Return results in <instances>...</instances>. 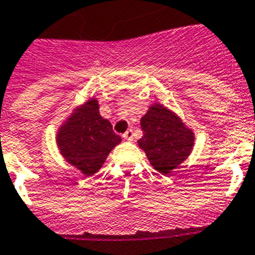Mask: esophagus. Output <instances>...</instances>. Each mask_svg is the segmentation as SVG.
Instances as JSON below:
<instances>
[{"instance_id": "obj_1", "label": "esophagus", "mask_w": 255, "mask_h": 255, "mask_svg": "<svg viewBox=\"0 0 255 255\" xmlns=\"http://www.w3.org/2000/svg\"><path fill=\"white\" fill-rule=\"evenodd\" d=\"M123 137H125V140L132 141V140H133V130L128 129L127 132H126V133L123 134Z\"/></svg>"}]
</instances>
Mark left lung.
Returning <instances> with one entry per match:
<instances>
[{"instance_id":"left-lung-1","label":"left lung","mask_w":255,"mask_h":255,"mask_svg":"<svg viewBox=\"0 0 255 255\" xmlns=\"http://www.w3.org/2000/svg\"><path fill=\"white\" fill-rule=\"evenodd\" d=\"M143 136L137 141L147 155L150 164L168 174L190 155L194 133L177 115L160 104H155L141 118Z\"/></svg>"}]
</instances>
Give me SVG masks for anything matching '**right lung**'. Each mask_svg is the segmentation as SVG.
<instances>
[{"label": "right lung", "mask_w": 255, "mask_h": 255, "mask_svg": "<svg viewBox=\"0 0 255 255\" xmlns=\"http://www.w3.org/2000/svg\"><path fill=\"white\" fill-rule=\"evenodd\" d=\"M121 141L110 122L100 115L95 99L73 113L57 134V145L65 160L86 176L96 173Z\"/></svg>", "instance_id": "add662e5"}]
</instances>
